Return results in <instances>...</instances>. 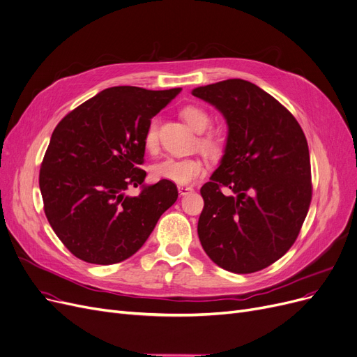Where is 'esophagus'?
<instances>
[{"label": "esophagus", "instance_id": "1", "mask_svg": "<svg viewBox=\"0 0 357 357\" xmlns=\"http://www.w3.org/2000/svg\"><path fill=\"white\" fill-rule=\"evenodd\" d=\"M178 191H179V195H188V194H191L192 191H194V188L192 187H190V185H179L178 187Z\"/></svg>", "mask_w": 357, "mask_h": 357}]
</instances>
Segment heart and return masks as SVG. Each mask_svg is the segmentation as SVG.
Segmentation results:
<instances>
[{
  "label": "heart",
  "instance_id": "b5f03b06",
  "mask_svg": "<svg viewBox=\"0 0 357 357\" xmlns=\"http://www.w3.org/2000/svg\"><path fill=\"white\" fill-rule=\"evenodd\" d=\"M181 115L187 121L188 126L197 132L206 131L210 126L208 114L198 106H185ZM158 119H151L144 132V146L147 150H153L158 146ZM201 146L206 150H213L215 146L214 138L204 137L203 140H201ZM206 163L198 158H166L151 167V174L156 179L169 181L178 185H190L203 176L206 174Z\"/></svg>",
  "mask_w": 357,
  "mask_h": 357
}]
</instances>
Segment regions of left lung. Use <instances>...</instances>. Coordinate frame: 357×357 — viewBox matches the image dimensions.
<instances>
[{"instance_id": "obj_1", "label": "left lung", "mask_w": 357, "mask_h": 357, "mask_svg": "<svg viewBox=\"0 0 357 357\" xmlns=\"http://www.w3.org/2000/svg\"><path fill=\"white\" fill-rule=\"evenodd\" d=\"M227 123L223 156L201 188L203 250L217 266L255 273L296 241L312 197L311 160L299 122L257 84L229 79L192 90ZM223 186L232 194L225 196Z\"/></svg>"}]
</instances>
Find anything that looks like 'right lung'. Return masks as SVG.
Instances as JSON below:
<instances>
[{"label":"right lung","instance_id":"right-lung-1","mask_svg":"<svg viewBox=\"0 0 357 357\" xmlns=\"http://www.w3.org/2000/svg\"><path fill=\"white\" fill-rule=\"evenodd\" d=\"M179 87L105 89L61 119L40 166L46 219L67 250L90 264L134 255L178 198L174 182L143 185L144 132ZM142 184L131 197L130 186Z\"/></svg>","mask_w":357,"mask_h":357}]
</instances>
